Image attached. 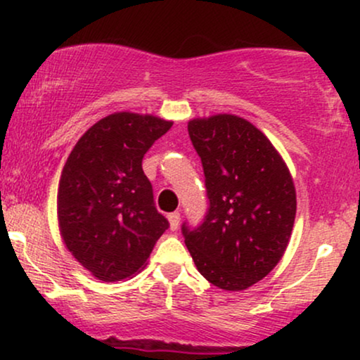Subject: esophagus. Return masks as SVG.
Masks as SVG:
<instances>
[{"mask_svg": "<svg viewBox=\"0 0 360 360\" xmlns=\"http://www.w3.org/2000/svg\"><path fill=\"white\" fill-rule=\"evenodd\" d=\"M167 218H169L172 231H175L176 228H179V224H180V213H179V211H174V213H170L169 216H167Z\"/></svg>", "mask_w": 360, "mask_h": 360, "instance_id": "1", "label": "esophagus"}]
</instances>
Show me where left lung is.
Masks as SVG:
<instances>
[{"mask_svg":"<svg viewBox=\"0 0 360 360\" xmlns=\"http://www.w3.org/2000/svg\"><path fill=\"white\" fill-rule=\"evenodd\" d=\"M188 134L203 164L210 208L198 228L181 226L185 244L210 283L240 292L285 254L297 214L293 179L267 136L244 117H196Z\"/></svg>","mask_w":360,"mask_h":360,"instance_id":"1","label":"left lung"}]
</instances>
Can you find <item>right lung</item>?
<instances>
[{
  "mask_svg": "<svg viewBox=\"0 0 360 360\" xmlns=\"http://www.w3.org/2000/svg\"><path fill=\"white\" fill-rule=\"evenodd\" d=\"M174 122L121 111L83 134L63 165L57 218L67 249L93 277L120 282L146 267L169 221L154 206L142 159Z\"/></svg>",
  "mask_w": 360,
  "mask_h": 360,
  "instance_id": "obj_1",
  "label": "right lung"
}]
</instances>
